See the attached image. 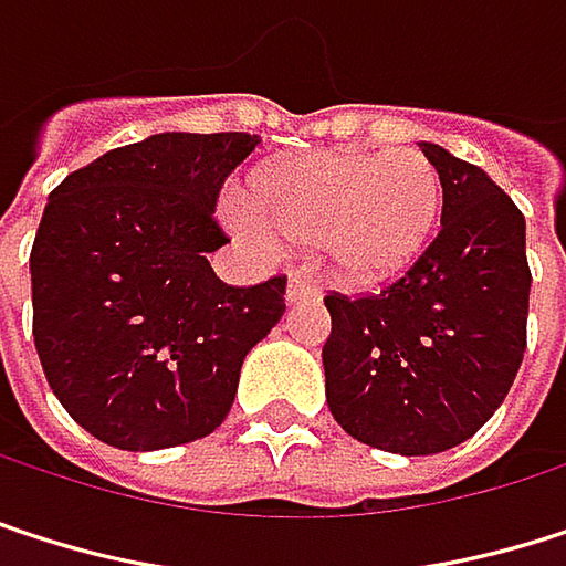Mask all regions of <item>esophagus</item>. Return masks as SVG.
<instances>
[{
  "label": "esophagus",
  "instance_id": "1",
  "mask_svg": "<svg viewBox=\"0 0 566 566\" xmlns=\"http://www.w3.org/2000/svg\"><path fill=\"white\" fill-rule=\"evenodd\" d=\"M310 303V300H319V283L313 276H300L293 273L290 283H286V303Z\"/></svg>",
  "mask_w": 566,
  "mask_h": 566
}]
</instances>
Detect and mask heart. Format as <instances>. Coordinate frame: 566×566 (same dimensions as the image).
<instances>
[{
    "instance_id": "b5f03b06",
    "label": "heart",
    "mask_w": 566,
    "mask_h": 566,
    "mask_svg": "<svg viewBox=\"0 0 566 566\" xmlns=\"http://www.w3.org/2000/svg\"><path fill=\"white\" fill-rule=\"evenodd\" d=\"M441 210V177L422 150H319L253 184L237 227L273 247L323 243L329 266L359 286L399 276L424 250Z\"/></svg>"
}]
</instances>
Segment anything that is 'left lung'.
<instances>
[{"instance_id": "8db88e82", "label": "left lung", "mask_w": 566, "mask_h": 566, "mask_svg": "<svg viewBox=\"0 0 566 566\" xmlns=\"http://www.w3.org/2000/svg\"><path fill=\"white\" fill-rule=\"evenodd\" d=\"M441 227L379 293H329L323 346L333 419L363 444L438 454L494 416L527 346L524 213L474 164L422 144Z\"/></svg>"}]
</instances>
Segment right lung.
Here are the masks:
<instances>
[{
	"instance_id": "obj_1",
	"label": "right lung",
	"mask_w": 566,
	"mask_h": 566,
	"mask_svg": "<svg viewBox=\"0 0 566 566\" xmlns=\"http://www.w3.org/2000/svg\"><path fill=\"white\" fill-rule=\"evenodd\" d=\"M247 132L150 135L72 170L32 243V336L65 412L98 441L154 451L227 419L247 353L280 323L286 276L227 286L207 253Z\"/></svg>"
}]
</instances>
